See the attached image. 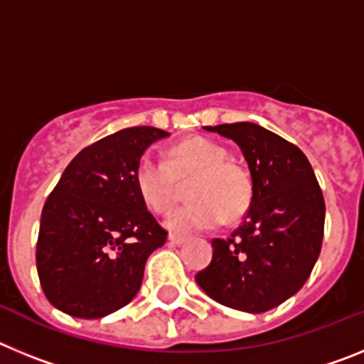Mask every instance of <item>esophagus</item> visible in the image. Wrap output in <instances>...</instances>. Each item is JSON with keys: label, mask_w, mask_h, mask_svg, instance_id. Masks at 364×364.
<instances>
[{"label": "esophagus", "mask_w": 364, "mask_h": 364, "mask_svg": "<svg viewBox=\"0 0 364 364\" xmlns=\"http://www.w3.org/2000/svg\"><path fill=\"white\" fill-rule=\"evenodd\" d=\"M167 240H169V244H176V246H180V244L186 242V237H180V235H169L167 237Z\"/></svg>", "instance_id": "34e87169"}]
</instances>
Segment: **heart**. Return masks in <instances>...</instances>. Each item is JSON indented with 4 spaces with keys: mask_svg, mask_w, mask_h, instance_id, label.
I'll use <instances>...</instances> for the list:
<instances>
[{
    "mask_svg": "<svg viewBox=\"0 0 364 364\" xmlns=\"http://www.w3.org/2000/svg\"><path fill=\"white\" fill-rule=\"evenodd\" d=\"M186 178H193L188 186L191 202L166 220L175 233L213 230L224 218H240L252 204L250 173L230 162L226 147L210 138L193 136L176 144L167 151V160L144 154L133 173L138 198L154 213H166L171 208L176 180Z\"/></svg>",
    "mask_w": 364,
    "mask_h": 364,
    "instance_id": "1",
    "label": "heart"
}]
</instances>
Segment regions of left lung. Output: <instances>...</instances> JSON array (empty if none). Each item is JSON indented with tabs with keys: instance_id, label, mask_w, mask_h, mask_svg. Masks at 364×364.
<instances>
[{
	"instance_id": "1",
	"label": "left lung",
	"mask_w": 364,
	"mask_h": 364,
	"mask_svg": "<svg viewBox=\"0 0 364 364\" xmlns=\"http://www.w3.org/2000/svg\"><path fill=\"white\" fill-rule=\"evenodd\" d=\"M204 129L240 147L253 197L231 239L211 240V264L195 281L224 306L262 314L297 294L319 259L323 191L304 153L262 125L237 122Z\"/></svg>"
}]
</instances>
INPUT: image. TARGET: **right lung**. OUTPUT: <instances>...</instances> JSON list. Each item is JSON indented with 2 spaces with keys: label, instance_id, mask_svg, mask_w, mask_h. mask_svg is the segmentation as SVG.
<instances>
[{
  "label": "right lung",
  "instance_id": "obj_1",
  "mask_svg": "<svg viewBox=\"0 0 364 364\" xmlns=\"http://www.w3.org/2000/svg\"><path fill=\"white\" fill-rule=\"evenodd\" d=\"M169 133L129 127L80 151L41 211L36 266L45 297L80 319L120 310L138 294L146 260L166 231L134 189L133 173L151 144Z\"/></svg>",
  "mask_w": 364,
  "mask_h": 364
}]
</instances>
